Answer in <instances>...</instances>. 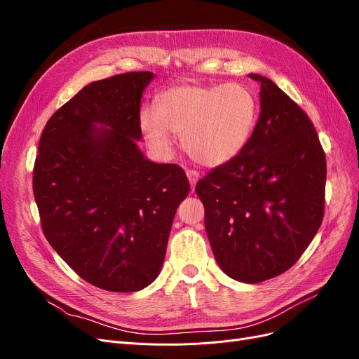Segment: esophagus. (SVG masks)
<instances>
[{
	"mask_svg": "<svg viewBox=\"0 0 359 359\" xmlns=\"http://www.w3.org/2000/svg\"><path fill=\"white\" fill-rule=\"evenodd\" d=\"M187 178L190 181V186H191V190H193L194 186H196V182L199 181V173L196 170H187Z\"/></svg>",
	"mask_w": 359,
	"mask_h": 359,
	"instance_id": "obj_1",
	"label": "esophagus"
}]
</instances>
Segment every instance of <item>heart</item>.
Listing matches in <instances>:
<instances>
[{
	"label": "heart",
	"instance_id": "1",
	"mask_svg": "<svg viewBox=\"0 0 359 359\" xmlns=\"http://www.w3.org/2000/svg\"><path fill=\"white\" fill-rule=\"evenodd\" d=\"M257 114V97L244 83L191 82L166 90L157 107H144L139 124L153 148L169 151L173 135H182V147L191 160L219 168L241 154L255 132Z\"/></svg>",
	"mask_w": 359,
	"mask_h": 359
}]
</instances>
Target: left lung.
<instances>
[{
  "instance_id": "1",
  "label": "left lung",
  "mask_w": 359,
  "mask_h": 359,
  "mask_svg": "<svg viewBox=\"0 0 359 359\" xmlns=\"http://www.w3.org/2000/svg\"><path fill=\"white\" fill-rule=\"evenodd\" d=\"M260 115L232 161L196 184L217 264L243 283L287 271L318 233L325 208L327 158L310 118L265 76Z\"/></svg>"
}]
</instances>
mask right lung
<instances>
[{
	"mask_svg": "<svg viewBox=\"0 0 359 359\" xmlns=\"http://www.w3.org/2000/svg\"><path fill=\"white\" fill-rule=\"evenodd\" d=\"M151 72L95 81L53 114L32 175L41 229L85 281L109 292L153 283L190 184L177 165L137 147L140 99Z\"/></svg>",
	"mask_w": 359,
	"mask_h": 359,
	"instance_id": "1",
	"label": "right lung"
}]
</instances>
